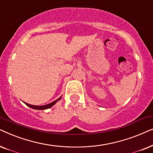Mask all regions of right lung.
I'll return each instance as SVG.
<instances>
[{
	"label": "right lung",
	"instance_id": "add662e5",
	"mask_svg": "<svg viewBox=\"0 0 153 153\" xmlns=\"http://www.w3.org/2000/svg\"><path fill=\"white\" fill-rule=\"evenodd\" d=\"M61 98L62 97L59 98V99H56L54 101H53V102L49 103V104H47V105H30V104H28V103H24L26 105H28V107L31 108H33V109H36V110H45V109H48V108H50L52 106V105H54L55 103L59 101L61 99Z\"/></svg>",
	"mask_w": 153,
	"mask_h": 153
}]
</instances>
